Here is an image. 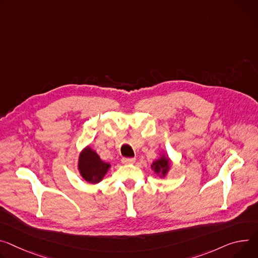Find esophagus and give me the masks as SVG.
I'll return each mask as SVG.
<instances>
[{"label":"esophagus","mask_w":258,"mask_h":258,"mask_svg":"<svg viewBox=\"0 0 258 258\" xmlns=\"http://www.w3.org/2000/svg\"><path fill=\"white\" fill-rule=\"evenodd\" d=\"M123 165H130V163H135L136 162V158H128V157H123L121 159Z\"/></svg>","instance_id":"1"}]
</instances>
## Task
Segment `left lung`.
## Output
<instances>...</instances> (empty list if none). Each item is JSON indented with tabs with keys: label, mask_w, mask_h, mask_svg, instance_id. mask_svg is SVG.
Returning a JSON list of instances; mask_svg holds the SVG:
<instances>
[{
	"label": "left lung",
	"mask_w": 258,
	"mask_h": 258,
	"mask_svg": "<svg viewBox=\"0 0 258 258\" xmlns=\"http://www.w3.org/2000/svg\"><path fill=\"white\" fill-rule=\"evenodd\" d=\"M172 169V160L169 157L167 152H160V155L157 159H155L152 165H151V170L159 177V178H166L170 171Z\"/></svg>",
	"instance_id": "obj_1"
}]
</instances>
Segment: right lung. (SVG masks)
Wrapping results in <instances>:
<instances>
[{
  "mask_svg": "<svg viewBox=\"0 0 258 258\" xmlns=\"http://www.w3.org/2000/svg\"><path fill=\"white\" fill-rule=\"evenodd\" d=\"M110 168V163L101 159L97 151L93 150L88 145L84 147L79 153L77 169L81 178L87 183H100L104 179Z\"/></svg>",
  "mask_w": 258,
  "mask_h": 258,
  "instance_id": "add662e5",
  "label": "right lung"
}]
</instances>
